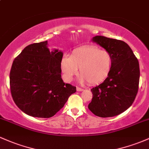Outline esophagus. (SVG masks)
Masks as SVG:
<instances>
[{"label":"esophagus","mask_w":149,"mask_h":149,"mask_svg":"<svg viewBox=\"0 0 149 149\" xmlns=\"http://www.w3.org/2000/svg\"><path fill=\"white\" fill-rule=\"evenodd\" d=\"M77 92H81V91H83V89L82 88L77 87Z\"/></svg>","instance_id":"obj_1"}]
</instances>
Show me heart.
<instances>
[{"label":"heart","instance_id":"1","mask_svg":"<svg viewBox=\"0 0 149 149\" xmlns=\"http://www.w3.org/2000/svg\"><path fill=\"white\" fill-rule=\"evenodd\" d=\"M112 67V57L107 50L96 46H83L74 49L70 57L62 59L61 68L65 79L71 81L80 73L79 81L91 85L103 82Z\"/></svg>","mask_w":149,"mask_h":149}]
</instances>
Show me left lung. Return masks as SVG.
<instances>
[{"instance_id":"1","label":"left lung","mask_w":149,"mask_h":149,"mask_svg":"<svg viewBox=\"0 0 149 149\" xmlns=\"http://www.w3.org/2000/svg\"><path fill=\"white\" fill-rule=\"evenodd\" d=\"M92 41L111 54L112 67L108 77L91 89L88 108L97 116L111 117L126 111L135 100L140 77L138 59L122 40L98 36Z\"/></svg>"}]
</instances>
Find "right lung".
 <instances>
[{
  "instance_id": "right-lung-1",
  "label": "right lung",
  "mask_w": 149,
  "mask_h": 149,
  "mask_svg": "<svg viewBox=\"0 0 149 149\" xmlns=\"http://www.w3.org/2000/svg\"><path fill=\"white\" fill-rule=\"evenodd\" d=\"M47 45L45 41L25 47L15 58L10 72L13 100L21 111L33 117H52L76 92V87L62 79L63 52H50Z\"/></svg>"
}]
</instances>
